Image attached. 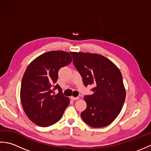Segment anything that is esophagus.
Masks as SVG:
<instances>
[{"instance_id": "obj_1", "label": "esophagus", "mask_w": 151, "mask_h": 151, "mask_svg": "<svg viewBox=\"0 0 151 151\" xmlns=\"http://www.w3.org/2000/svg\"><path fill=\"white\" fill-rule=\"evenodd\" d=\"M70 99H71V100L73 101H75V100H78V99H79V97H70Z\"/></svg>"}]
</instances>
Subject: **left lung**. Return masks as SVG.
<instances>
[{"mask_svg": "<svg viewBox=\"0 0 151 151\" xmlns=\"http://www.w3.org/2000/svg\"><path fill=\"white\" fill-rule=\"evenodd\" d=\"M70 53L84 85L95 86L92 89L93 93L84 96L87 107L81 114L82 120L93 128L107 126L119 114L126 97L119 69L100 54Z\"/></svg>", "mask_w": 151, "mask_h": 151, "instance_id": "1", "label": "left lung"}]
</instances>
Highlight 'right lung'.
Returning a JSON list of instances; mask_svg holds the SVG:
<instances>
[{"label":"right lung","mask_w":151,"mask_h":151,"mask_svg":"<svg viewBox=\"0 0 151 151\" xmlns=\"http://www.w3.org/2000/svg\"><path fill=\"white\" fill-rule=\"evenodd\" d=\"M72 62L69 52L50 51L36 58L28 66L21 86V100L29 119L40 127L56 123L63 114L69 99L56 84L58 70ZM59 93L54 95V90Z\"/></svg>","instance_id":"add662e5"}]
</instances>
